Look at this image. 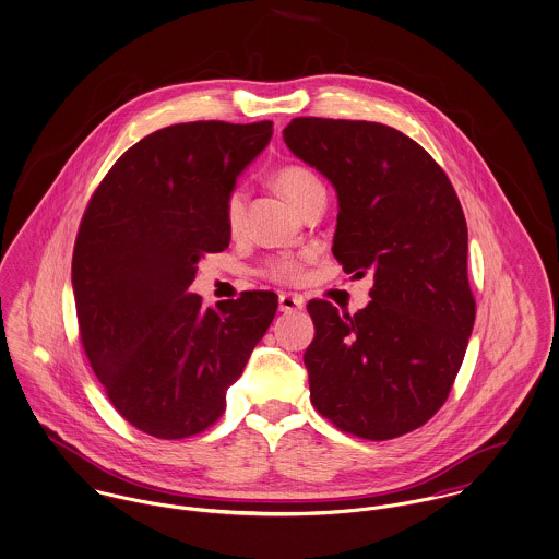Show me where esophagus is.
Returning <instances> with one entry per match:
<instances>
[{
    "mask_svg": "<svg viewBox=\"0 0 559 559\" xmlns=\"http://www.w3.org/2000/svg\"><path fill=\"white\" fill-rule=\"evenodd\" d=\"M302 298L300 296H292V294H281L278 296V310L281 312H294V310L302 309Z\"/></svg>",
    "mask_w": 559,
    "mask_h": 559,
    "instance_id": "1",
    "label": "esophagus"
}]
</instances>
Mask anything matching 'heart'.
Segmentation results:
<instances>
[{
	"label": "heart",
	"mask_w": 559,
	"mask_h": 559,
	"mask_svg": "<svg viewBox=\"0 0 559 559\" xmlns=\"http://www.w3.org/2000/svg\"><path fill=\"white\" fill-rule=\"evenodd\" d=\"M274 185L298 210H302L317 192L323 190V185L317 180V176L298 165L278 169L274 174ZM245 212H247V192L245 188L236 187L227 194V201H225V221L231 234H238L242 229ZM305 261H307V254L302 257L281 254L270 259L261 272L265 278L274 283L296 285L305 276Z\"/></svg>",
	"instance_id": "b5f03b06"
}]
</instances>
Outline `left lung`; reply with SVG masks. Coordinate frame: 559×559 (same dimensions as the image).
Listing matches in <instances>:
<instances>
[{
  "mask_svg": "<svg viewBox=\"0 0 559 559\" xmlns=\"http://www.w3.org/2000/svg\"><path fill=\"white\" fill-rule=\"evenodd\" d=\"M283 139L336 188L332 254L374 281L356 314L310 300V403L362 439L409 433L445 403L476 319L459 197L431 154L390 126L296 118Z\"/></svg>",
  "mask_w": 559,
  "mask_h": 559,
  "instance_id": "8db88e82",
  "label": "left lung"
}]
</instances>
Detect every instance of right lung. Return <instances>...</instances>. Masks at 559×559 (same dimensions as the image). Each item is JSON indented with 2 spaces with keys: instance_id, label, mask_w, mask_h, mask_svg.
<instances>
[{
  "instance_id": "1",
  "label": "right lung",
  "mask_w": 559,
  "mask_h": 559,
  "mask_svg": "<svg viewBox=\"0 0 559 559\" xmlns=\"http://www.w3.org/2000/svg\"><path fill=\"white\" fill-rule=\"evenodd\" d=\"M272 122L160 128L94 190L72 252L85 356L118 414L158 439L212 427L270 328L278 296L245 292L205 309L197 261L229 247L225 201L270 143Z\"/></svg>"
}]
</instances>
